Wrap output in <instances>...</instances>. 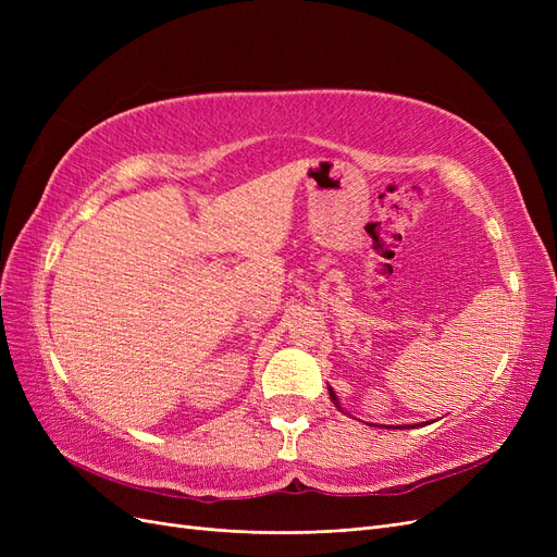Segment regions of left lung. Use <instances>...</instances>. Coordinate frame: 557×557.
Returning <instances> with one entry per match:
<instances>
[{"label": "left lung", "instance_id": "8db88e82", "mask_svg": "<svg viewBox=\"0 0 557 557\" xmlns=\"http://www.w3.org/2000/svg\"><path fill=\"white\" fill-rule=\"evenodd\" d=\"M330 397H332V401L336 404V407H339V401H336V395H334V391H332V387H330Z\"/></svg>", "mask_w": 557, "mask_h": 557}]
</instances>
